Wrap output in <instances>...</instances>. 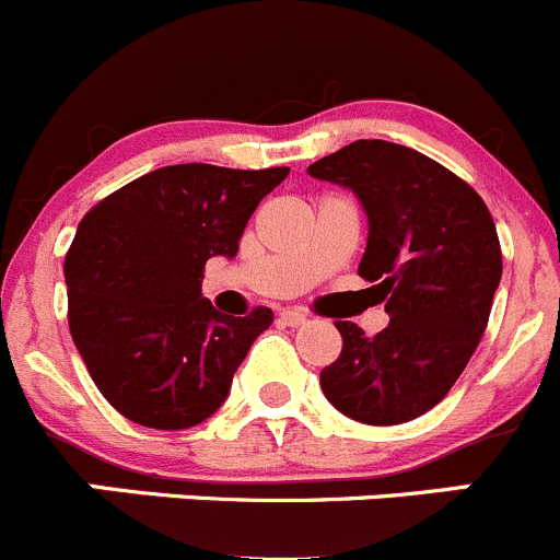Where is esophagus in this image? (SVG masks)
Segmentation results:
<instances>
[{
	"mask_svg": "<svg viewBox=\"0 0 560 560\" xmlns=\"http://www.w3.org/2000/svg\"><path fill=\"white\" fill-rule=\"evenodd\" d=\"M281 323L290 325V328H301V325L308 323V317L303 312H295V308H284V312L279 314Z\"/></svg>",
	"mask_w": 560,
	"mask_h": 560,
	"instance_id": "34e87169",
	"label": "esophagus"
}]
</instances>
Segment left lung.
<instances>
[{"mask_svg": "<svg viewBox=\"0 0 560 560\" xmlns=\"http://www.w3.org/2000/svg\"><path fill=\"white\" fill-rule=\"evenodd\" d=\"M308 175L361 202L358 276L377 281L390 317L377 336L336 323L341 352L319 372L323 394L361 424H405L452 390L479 347L503 273L495 221L454 172L383 139H358Z\"/></svg>", "mask_w": 560, "mask_h": 560, "instance_id": "8db88e82", "label": "left lung"}]
</instances>
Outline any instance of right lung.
<instances>
[{
    "instance_id": "obj_1",
    "label": "right lung",
    "mask_w": 560,
    "mask_h": 560,
    "mask_svg": "<svg viewBox=\"0 0 560 560\" xmlns=\"http://www.w3.org/2000/svg\"><path fill=\"white\" fill-rule=\"evenodd\" d=\"M287 175L164 166L81 219L65 257L70 336L114 410L150 430H188L224 405L273 312H215L202 298L205 262L235 257L257 205Z\"/></svg>"
}]
</instances>
